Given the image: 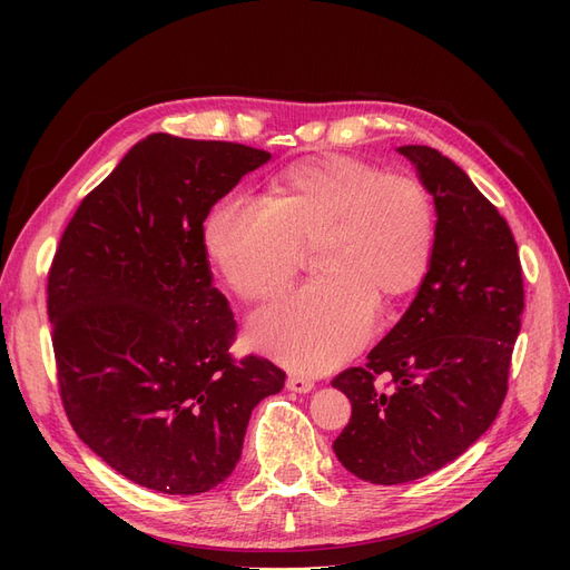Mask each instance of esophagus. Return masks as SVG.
I'll return each instance as SVG.
<instances>
[{"instance_id": "1", "label": "esophagus", "mask_w": 570, "mask_h": 570, "mask_svg": "<svg viewBox=\"0 0 570 570\" xmlns=\"http://www.w3.org/2000/svg\"><path fill=\"white\" fill-rule=\"evenodd\" d=\"M287 390L306 394V392L314 390V381H312V377H304V375H289L287 377Z\"/></svg>"}]
</instances>
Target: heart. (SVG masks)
<instances>
[{
    "label": "heart",
    "mask_w": 570,
    "mask_h": 570,
    "mask_svg": "<svg viewBox=\"0 0 570 570\" xmlns=\"http://www.w3.org/2000/svg\"><path fill=\"white\" fill-rule=\"evenodd\" d=\"M204 249L239 299L266 302L316 249L318 281L254 316L249 342L302 373L331 371L364 347L373 306L416 292L433 264L435 206L425 185L354 157L289 164L268 202L220 199Z\"/></svg>",
    "instance_id": "1"
}]
</instances>
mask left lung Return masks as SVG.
Wrapping results in <instances>:
<instances>
[{
  "label": "left lung",
  "mask_w": 570,
  "mask_h": 570,
  "mask_svg": "<svg viewBox=\"0 0 570 570\" xmlns=\"http://www.w3.org/2000/svg\"><path fill=\"white\" fill-rule=\"evenodd\" d=\"M396 151L435 199L433 264L366 364L333 381L352 402L333 450L344 469L373 485L442 469L492 425L525 306L519 247L497 206L438 149ZM381 376L385 386L376 383Z\"/></svg>",
  "instance_id": "obj_1"
}]
</instances>
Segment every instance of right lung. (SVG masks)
I'll use <instances>...</instances> for the list:
<instances>
[{
	"mask_svg": "<svg viewBox=\"0 0 570 570\" xmlns=\"http://www.w3.org/2000/svg\"><path fill=\"white\" fill-rule=\"evenodd\" d=\"M264 149L154 132L78 206L47 278L59 394L78 438L164 494L209 492L243 454L252 409L285 373L235 361L204 220Z\"/></svg>",
	"mask_w": 570,
	"mask_h": 570,
	"instance_id": "1",
	"label": "right lung"
}]
</instances>
